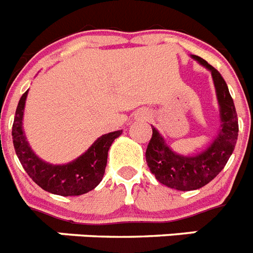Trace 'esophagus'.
<instances>
[{
  "mask_svg": "<svg viewBox=\"0 0 253 253\" xmlns=\"http://www.w3.org/2000/svg\"><path fill=\"white\" fill-rule=\"evenodd\" d=\"M142 118H143V119H147V118H149V114H147V112H145V111H143V112H142Z\"/></svg>",
  "mask_w": 253,
  "mask_h": 253,
  "instance_id": "1",
  "label": "esophagus"
}]
</instances>
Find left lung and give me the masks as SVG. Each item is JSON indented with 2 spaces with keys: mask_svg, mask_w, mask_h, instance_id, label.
Masks as SVG:
<instances>
[{
  "mask_svg": "<svg viewBox=\"0 0 253 253\" xmlns=\"http://www.w3.org/2000/svg\"><path fill=\"white\" fill-rule=\"evenodd\" d=\"M198 63L211 71L220 106L221 129L216 139L198 155H179L166 143L158 129L152 128V137L146 150V162L160 183L179 191H190L206 186L226 166L238 139V116L234 101L227 85L216 68L203 58L191 55Z\"/></svg>",
  "mask_w": 253,
  "mask_h": 253,
  "instance_id": "left-lung-1",
  "label": "left lung"
}]
</instances>
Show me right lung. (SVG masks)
Returning a JSON list of instances; mask_svg holds the SVG:
<instances>
[{"mask_svg":"<svg viewBox=\"0 0 253 253\" xmlns=\"http://www.w3.org/2000/svg\"><path fill=\"white\" fill-rule=\"evenodd\" d=\"M28 90L23 94L16 107L12 124V143L19 162L28 176L47 193L75 197L95 189L103 178L108 150L123 130L101 135L86 151L74 162L54 166L43 162L32 151L23 130V114Z\"/></svg>","mask_w":253,"mask_h":253,"instance_id":"right-lung-1","label":"right lung"}]
</instances>
